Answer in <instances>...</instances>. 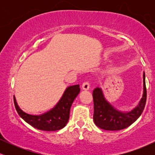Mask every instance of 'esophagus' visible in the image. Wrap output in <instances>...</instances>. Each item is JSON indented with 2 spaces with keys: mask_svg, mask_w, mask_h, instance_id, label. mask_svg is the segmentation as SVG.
Instances as JSON below:
<instances>
[{
  "mask_svg": "<svg viewBox=\"0 0 155 155\" xmlns=\"http://www.w3.org/2000/svg\"><path fill=\"white\" fill-rule=\"evenodd\" d=\"M81 88L84 90H88L90 89V83L88 81H85L82 84V86H81Z\"/></svg>",
  "mask_w": 155,
  "mask_h": 155,
  "instance_id": "34e87169",
  "label": "esophagus"
}]
</instances>
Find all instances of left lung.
Returning a JSON list of instances; mask_svg holds the SVG:
<instances>
[{"instance_id": "left-lung-1", "label": "left lung", "mask_w": 155, "mask_h": 155, "mask_svg": "<svg viewBox=\"0 0 155 155\" xmlns=\"http://www.w3.org/2000/svg\"><path fill=\"white\" fill-rule=\"evenodd\" d=\"M143 96L138 105L130 111H122L114 107L105 97L102 89L96 87L92 92L94 102L93 120L95 125L106 130H120L129 127L141 115L147 101L145 73L143 74Z\"/></svg>"}]
</instances>
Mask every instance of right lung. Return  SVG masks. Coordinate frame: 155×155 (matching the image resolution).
I'll list each match as a JSON object with an SVG mask.
<instances>
[{
	"instance_id": "obj_1",
	"label": "right lung",
	"mask_w": 155,
	"mask_h": 155,
	"mask_svg": "<svg viewBox=\"0 0 155 155\" xmlns=\"http://www.w3.org/2000/svg\"><path fill=\"white\" fill-rule=\"evenodd\" d=\"M80 92L79 84L68 87L58 103L45 113L33 115L25 113L19 107L14 96V103L19 117L35 128L44 131H55L63 128L69 120L71 105Z\"/></svg>"
}]
</instances>
